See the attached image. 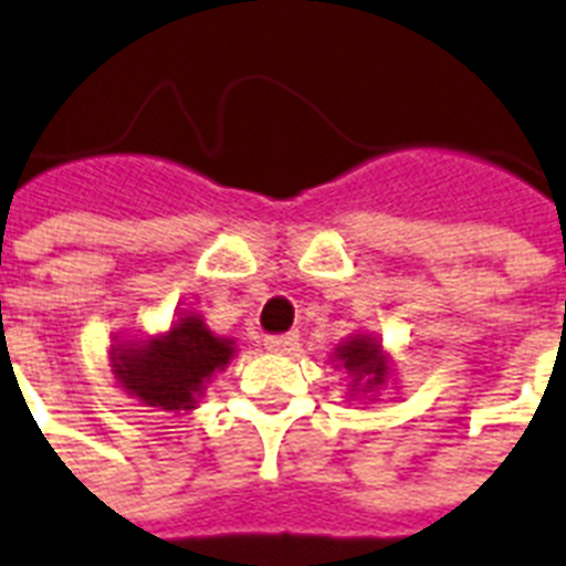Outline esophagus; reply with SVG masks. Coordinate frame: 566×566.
<instances>
[{
    "label": "esophagus",
    "mask_w": 566,
    "mask_h": 566,
    "mask_svg": "<svg viewBox=\"0 0 566 566\" xmlns=\"http://www.w3.org/2000/svg\"><path fill=\"white\" fill-rule=\"evenodd\" d=\"M263 347L269 349V353H277V356H289V353H294V347H297V335H269Z\"/></svg>",
    "instance_id": "34e87169"
}]
</instances>
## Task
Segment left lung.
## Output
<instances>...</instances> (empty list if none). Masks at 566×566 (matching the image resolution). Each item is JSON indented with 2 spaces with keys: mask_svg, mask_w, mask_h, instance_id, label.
Returning a JSON list of instances; mask_svg holds the SVG:
<instances>
[{
  "mask_svg": "<svg viewBox=\"0 0 566 566\" xmlns=\"http://www.w3.org/2000/svg\"><path fill=\"white\" fill-rule=\"evenodd\" d=\"M335 367H344L349 376L347 399L376 396L394 376V358L370 333H353L340 340L329 356Z\"/></svg>",
  "mask_w": 566,
  "mask_h": 566,
  "instance_id": "8db88e82",
  "label": "left lung"
}]
</instances>
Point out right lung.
Returning a JSON list of instances; mask_svg holds the SVG:
<instances>
[{
  "label": "right lung",
  "mask_w": 566,
  "mask_h": 566,
  "mask_svg": "<svg viewBox=\"0 0 566 566\" xmlns=\"http://www.w3.org/2000/svg\"><path fill=\"white\" fill-rule=\"evenodd\" d=\"M237 356V340L217 335L196 310L172 317L167 329L115 338L109 367L115 385L147 408L196 410L210 378Z\"/></svg>",
  "instance_id": "right-lung-1"
}]
</instances>
